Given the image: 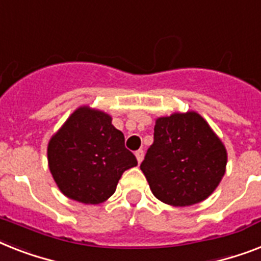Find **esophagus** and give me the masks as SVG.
<instances>
[{
  "label": "esophagus",
  "instance_id": "obj_1",
  "mask_svg": "<svg viewBox=\"0 0 261 261\" xmlns=\"http://www.w3.org/2000/svg\"><path fill=\"white\" fill-rule=\"evenodd\" d=\"M135 156H137V161L141 164L142 161H143V156H145V151L143 150H137L135 151Z\"/></svg>",
  "mask_w": 261,
  "mask_h": 261
}]
</instances>
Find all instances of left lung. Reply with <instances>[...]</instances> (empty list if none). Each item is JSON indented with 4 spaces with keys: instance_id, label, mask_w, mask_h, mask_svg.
Segmentation results:
<instances>
[{
    "instance_id": "left-lung-1",
    "label": "left lung",
    "mask_w": 261,
    "mask_h": 261,
    "mask_svg": "<svg viewBox=\"0 0 261 261\" xmlns=\"http://www.w3.org/2000/svg\"><path fill=\"white\" fill-rule=\"evenodd\" d=\"M226 162L225 146L198 112H173L155 119L154 142L141 170L158 200L190 206L215 192Z\"/></svg>"
}]
</instances>
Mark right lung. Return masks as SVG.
<instances>
[{
	"instance_id": "right-lung-1",
	"label": "right lung",
	"mask_w": 261,
	"mask_h": 261,
	"mask_svg": "<svg viewBox=\"0 0 261 261\" xmlns=\"http://www.w3.org/2000/svg\"><path fill=\"white\" fill-rule=\"evenodd\" d=\"M48 166L65 197L82 204H101L115 193L137 158L124 147V135L107 112L82 106L48 142Z\"/></svg>"
}]
</instances>
